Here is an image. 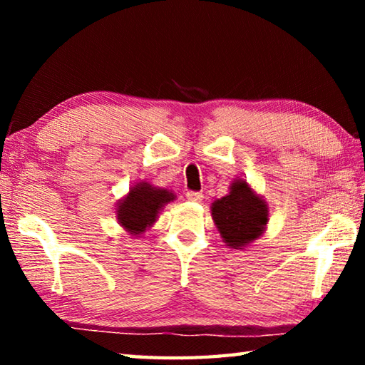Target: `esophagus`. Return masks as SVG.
I'll list each match as a JSON object with an SVG mask.
<instances>
[{"mask_svg":"<svg viewBox=\"0 0 365 365\" xmlns=\"http://www.w3.org/2000/svg\"><path fill=\"white\" fill-rule=\"evenodd\" d=\"M187 197L190 201H201L202 200V193L201 191H188Z\"/></svg>","mask_w":365,"mask_h":365,"instance_id":"esophagus-1","label":"esophagus"}]
</instances>
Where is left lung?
<instances>
[{
  "label": "left lung",
  "instance_id": "8db88e82",
  "mask_svg": "<svg viewBox=\"0 0 365 365\" xmlns=\"http://www.w3.org/2000/svg\"><path fill=\"white\" fill-rule=\"evenodd\" d=\"M211 211L222 238L235 250L256 240L269 217L264 201L252 193L245 180L235 182L230 195L215 201Z\"/></svg>",
  "mask_w": 365,
  "mask_h": 365
}]
</instances>
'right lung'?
Segmentation results:
<instances>
[{
  "mask_svg": "<svg viewBox=\"0 0 365 365\" xmlns=\"http://www.w3.org/2000/svg\"><path fill=\"white\" fill-rule=\"evenodd\" d=\"M170 200H174V195L168 190H158L148 183H140L130 190L128 196L119 205L117 219L130 233H141L156 220L159 209Z\"/></svg>",
  "mask_w": 365,
  "mask_h": 365,
  "instance_id": "right-lung-1",
  "label": "right lung"
}]
</instances>
